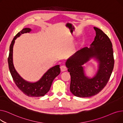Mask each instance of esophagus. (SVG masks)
Wrapping results in <instances>:
<instances>
[{
  "label": "esophagus",
  "mask_w": 123,
  "mask_h": 123,
  "mask_svg": "<svg viewBox=\"0 0 123 123\" xmlns=\"http://www.w3.org/2000/svg\"><path fill=\"white\" fill-rule=\"evenodd\" d=\"M60 69H61V71L62 72H63V71H65L67 70V68L64 65H62L61 67H60Z\"/></svg>",
  "instance_id": "obj_1"
}]
</instances>
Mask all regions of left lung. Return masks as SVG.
<instances>
[{
  "mask_svg": "<svg viewBox=\"0 0 123 123\" xmlns=\"http://www.w3.org/2000/svg\"><path fill=\"white\" fill-rule=\"evenodd\" d=\"M93 28L96 36L91 46L78 50L65 63L71 76L70 92L79 98H88L99 93L107 84L114 68V52L110 39L100 29ZM92 58L98 61L99 69L92 78H89L85 75L83 65Z\"/></svg>",
  "mask_w": 123,
  "mask_h": 123,
  "instance_id": "1",
  "label": "left lung"
}]
</instances>
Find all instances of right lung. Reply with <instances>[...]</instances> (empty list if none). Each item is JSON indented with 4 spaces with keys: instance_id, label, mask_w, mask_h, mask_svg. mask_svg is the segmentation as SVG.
Here are the masks:
<instances>
[{
    "instance_id": "obj_1",
    "label": "right lung",
    "mask_w": 123,
    "mask_h": 123,
    "mask_svg": "<svg viewBox=\"0 0 123 123\" xmlns=\"http://www.w3.org/2000/svg\"><path fill=\"white\" fill-rule=\"evenodd\" d=\"M31 30L30 28H25L15 35L9 47L8 63L9 71L13 81L20 91L30 97H40L44 96L49 91L53 80L60 73V68L59 65H57L50 68L39 80L33 83L25 80L15 70L12 58L13 47L15 40L22 34L30 33Z\"/></svg>"
}]
</instances>
